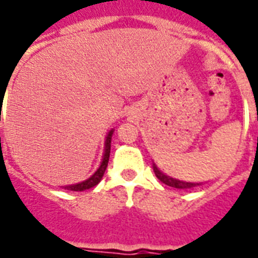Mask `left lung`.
Masks as SVG:
<instances>
[{
    "mask_svg": "<svg viewBox=\"0 0 258 258\" xmlns=\"http://www.w3.org/2000/svg\"><path fill=\"white\" fill-rule=\"evenodd\" d=\"M153 170L154 172H155V175H157V178L161 182H163L165 184H167V186H171V187L174 188H182V190H184V188H191V187H196V186H200V184L202 183H197V182H186V180H179V179H175V178H172V176H169L166 175L165 172L161 171V170L158 169V166L155 165L153 162Z\"/></svg>",
    "mask_w": 258,
    "mask_h": 258,
    "instance_id": "left-lung-1",
    "label": "left lung"
}]
</instances>
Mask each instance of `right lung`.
I'll return each instance as SVG.
<instances>
[{
    "label": "right lung",
    "mask_w": 258,
    "mask_h": 258,
    "mask_svg": "<svg viewBox=\"0 0 258 258\" xmlns=\"http://www.w3.org/2000/svg\"><path fill=\"white\" fill-rule=\"evenodd\" d=\"M112 134L113 128L107 134L104 142V153H103V158H101L100 166L97 167V170L93 172L92 175L89 176L88 179L83 180L80 183H75V184H68V186H62L66 190H71V191H84V190H88L91 187H95L99 182L101 180L103 175H104L105 169H107V165H108V159H109V151H111V139H112Z\"/></svg>",
    "instance_id": "right-lung-1"
}]
</instances>
